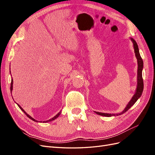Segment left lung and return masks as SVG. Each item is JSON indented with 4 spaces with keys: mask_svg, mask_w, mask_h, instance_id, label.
<instances>
[{
    "mask_svg": "<svg viewBox=\"0 0 155 155\" xmlns=\"http://www.w3.org/2000/svg\"><path fill=\"white\" fill-rule=\"evenodd\" d=\"M131 41L133 42V47L134 50V54L136 58L137 59V62H138V71H137V89H136V92L133 95V97L131 98L130 101L128 103V104L127 105L124 110L118 114H109V113H103V112H95L100 116H106V117H111V116H119L125 113V112L127 111L130 108L132 107L137 101L139 99L142 94L143 90V78H142V70L143 68V60L140 56V52H139V49L138 45L133 38H130Z\"/></svg>",
    "mask_w": 155,
    "mask_h": 155,
    "instance_id": "left-lung-1",
    "label": "left lung"
}]
</instances>
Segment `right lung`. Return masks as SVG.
Wrapping results in <instances>:
<instances>
[{
    "label": "right lung",
    "instance_id": "1",
    "mask_svg": "<svg viewBox=\"0 0 155 155\" xmlns=\"http://www.w3.org/2000/svg\"><path fill=\"white\" fill-rule=\"evenodd\" d=\"M10 74H11V72H10ZM13 79H12V82H11V87H10V91H11V93H12V91H13ZM16 104H17V103H16ZM17 105L18 106V107H19L20 108V109H21V110H22V111H23V112H24V113L28 116V118H30L31 120H33V121H35V122H38V121H37V120H35L34 118H32V117H31L29 114H28L27 113H26V112L25 111V110L24 109H22V108L20 106V105H18V104H17ZM61 114V110L59 112V113L58 114H56L55 116H54L53 117V118H51V119H50V120H46V121H43V123H46V122H49V121H53V120H55L56 118H58V117L59 116V115ZM40 122H41V121H40Z\"/></svg>",
    "mask_w": 155,
    "mask_h": 155
}]
</instances>
